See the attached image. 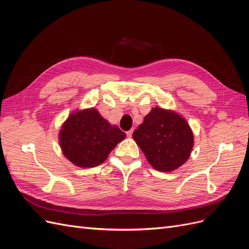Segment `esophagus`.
<instances>
[{"label":"esophagus","mask_w":249,"mask_h":249,"mask_svg":"<svg viewBox=\"0 0 249 249\" xmlns=\"http://www.w3.org/2000/svg\"><path fill=\"white\" fill-rule=\"evenodd\" d=\"M132 134H133V130H130V131H127V132H126L127 137H132Z\"/></svg>","instance_id":"obj_1"}]
</instances>
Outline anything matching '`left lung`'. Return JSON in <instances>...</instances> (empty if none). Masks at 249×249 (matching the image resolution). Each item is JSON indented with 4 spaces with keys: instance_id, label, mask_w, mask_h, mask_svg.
Listing matches in <instances>:
<instances>
[{
    "instance_id": "1",
    "label": "left lung",
    "mask_w": 249,
    "mask_h": 249,
    "mask_svg": "<svg viewBox=\"0 0 249 249\" xmlns=\"http://www.w3.org/2000/svg\"><path fill=\"white\" fill-rule=\"evenodd\" d=\"M135 142L158 171L176 170L189 159L194 136L187 120L172 110L155 107L133 133Z\"/></svg>"
}]
</instances>
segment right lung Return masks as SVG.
<instances>
[{"instance_id": "add662e5", "label": "right lung", "mask_w": 249, "mask_h": 249, "mask_svg": "<svg viewBox=\"0 0 249 249\" xmlns=\"http://www.w3.org/2000/svg\"><path fill=\"white\" fill-rule=\"evenodd\" d=\"M125 133L112 125L95 108L76 110L61 125L59 144L63 155L82 168L99 166L111 150L125 138Z\"/></svg>"}]
</instances>
